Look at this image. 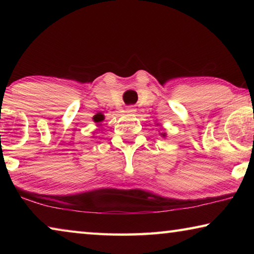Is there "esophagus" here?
I'll return each instance as SVG.
<instances>
[{"mask_svg": "<svg viewBox=\"0 0 254 254\" xmlns=\"http://www.w3.org/2000/svg\"><path fill=\"white\" fill-rule=\"evenodd\" d=\"M136 112V109L133 105H130V106H127V113H135Z\"/></svg>", "mask_w": 254, "mask_h": 254, "instance_id": "esophagus-1", "label": "esophagus"}]
</instances>
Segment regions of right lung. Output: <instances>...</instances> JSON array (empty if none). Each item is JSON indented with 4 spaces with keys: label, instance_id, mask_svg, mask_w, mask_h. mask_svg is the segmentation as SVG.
<instances>
[{
    "label": "right lung",
    "instance_id": "obj_1",
    "mask_svg": "<svg viewBox=\"0 0 254 254\" xmlns=\"http://www.w3.org/2000/svg\"><path fill=\"white\" fill-rule=\"evenodd\" d=\"M103 115L102 114H96L95 117H94V121H95L96 123H98V122H101V121H103Z\"/></svg>",
    "mask_w": 254,
    "mask_h": 254
}]
</instances>
